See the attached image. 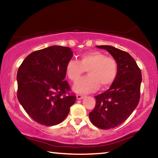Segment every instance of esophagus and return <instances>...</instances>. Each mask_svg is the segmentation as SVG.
I'll use <instances>...</instances> for the list:
<instances>
[{
  "instance_id": "obj_1",
  "label": "esophagus",
  "mask_w": 158,
  "mask_h": 158,
  "mask_svg": "<svg viewBox=\"0 0 158 158\" xmlns=\"http://www.w3.org/2000/svg\"><path fill=\"white\" fill-rule=\"evenodd\" d=\"M84 98V95H79L78 94L77 95V99H78V100H81V99Z\"/></svg>"
}]
</instances>
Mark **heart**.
<instances>
[{
    "label": "heart",
    "mask_w": 158,
    "mask_h": 158,
    "mask_svg": "<svg viewBox=\"0 0 158 158\" xmlns=\"http://www.w3.org/2000/svg\"><path fill=\"white\" fill-rule=\"evenodd\" d=\"M85 69L89 75L80 79L74 85V91L82 94L95 91L100 85L102 89L110 86L117 77L118 65L114 58L107 56L99 51H93L81 54L79 61L68 60L65 73L72 81L76 82Z\"/></svg>",
    "instance_id": "b5f03b06"
}]
</instances>
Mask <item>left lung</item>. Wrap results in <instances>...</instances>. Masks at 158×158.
<instances>
[{"label":"left lung","instance_id":"obj_1","mask_svg":"<svg viewBox=\"0 0 158 158\" xmlns=\"http://www.w3.org/2000/svg\"><path fill=\"white\" fill-rule=\"evenodd\" d=\"M97 47L107 51L118 65L115 81L107 90L95 96V106L89 113L95 126L109 130L123 123L137 107L142 77L140 68L127 52L109 45Z\"/></svg>","mask_w":158,"mask_h":158}]
</instances>
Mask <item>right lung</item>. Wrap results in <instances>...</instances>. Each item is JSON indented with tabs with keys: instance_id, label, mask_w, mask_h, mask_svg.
<instances>
[{
	"instance_id": "1",
	"label": "right lung",
	"mask_w": 158,
	"mask_h": 158,
	"mask_svg": "<svg viewBox=\"0 0 158 158\" xmlns=\"http://www.w3.org/2000/svg\"><path fill=\"white\" fill-rule=\"evenodd\" d=\"M73 54L69 47L52 46L31 53L19 68V102L40 124L60 123L75 102L76 95L65 80L66 64Z\"/></svg>"
}]
</instances>
